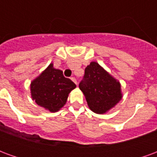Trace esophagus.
Returning <instances> with one entry per match:
<instances>
[{
  "label": "esophagus",
  "mask_w": 157,
  "mask_h": 157,
  "mask_svg": "<svg viewBox=\"0 0 157 157\" xmlns=\"http://www.w3.org/2000/svg\"><path fill=\"white\" fill-rule=\"evenodd\" d=\"M71 81L73 82H74V83H75V85H77V82H76V80H75V77H71Z\"/></svg>",
  "instance_id": "1"
}]
</instances>
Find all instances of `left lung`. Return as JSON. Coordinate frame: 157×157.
Returning a JSON list of instances; mask_svg holds the SVG:
<instances>
[{"label": "left lung", "instance_id": "8db88e82", "mask_svg": "<svg viewBox=\"0 0 157 157\" xmlns=\"http://www.w3.org/2000/svg\"><path fill=\"white\" fill-rule=\"evenodd\" d=\"M79 87L85 96L89 109L98 114L109 112L123 98L119 81L96 61L86 66L84 80Z\"/></svg>", "mask_w": 157, "mask_h": 157}]
</instances>
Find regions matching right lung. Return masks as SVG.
Masks as SVG:
<instances>
[{
    "mask_svg": "<svg viewBox=\"0 0 157 157\" xmlns=\"http://www.w3.org/2000/svg\"><path fill=\"white\" fill-rule=\"evenodd\" d=\"M76 86L65 78L63 71L50 63L44 71L31 82L30 93L33 100L49 112H58L65 105L67 98Z\"/></svg>",
    "mask_w": 157,
    "mask_h": 157,
    "instance_id": "1",
    "label": "right lung"
}]
</instances>
